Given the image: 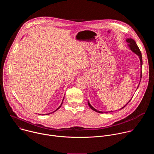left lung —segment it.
Returning <instances> with one entry per match:
<instances>
[{
	"mask_svg": "<svg viewBox=\"0 0 154 154\" xmlns=\"http://www.w3.org/2000/svg\"><path fill=\"white\" fill-rule=\"evenodd\" d=\"M126 41L128 43V46H129V48H130V49L131 50V51H133L134 53H135L137 55H138V57H139V58H140V63H141V68L142 67V64H143V60H142V55H141V51H140V49H139V48L138 47V46H137V43H136V42H135V40H134L133 39H131V38H127V39H126ZM140 77H141H141H142V72L141 71V75H140ZM139 86V85H138ZM131 99L128 101V102L131 100ZM128 102L124 106H123L122 108H121V109H122V108H124L128 103ZM88 105H89V106H90V107L93 109V110H94V111H95V112H97V113H108L107 112H100V111H99V110H97L96 109H95L94 107H93L92 106H91V105L89 103V102H88Z\"/></svg>",
	"mask_w": 154,
	"mask_h": 154,
	"instance_id": "8db88e82",
	"label": "left lung"
}]
</instances>
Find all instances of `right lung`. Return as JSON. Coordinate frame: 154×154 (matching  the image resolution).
Listing matches in <instances>:
<instances>
[{
    "instance_id": "obj_1",
    "label": "right lung",
    "mask_w": 154,
    "mask_h": 154,
    "mask_svg": "<svg viewBox=\"0 0 154 154\" xmlns=\"http://www.w3.org/2000/svg\"><path fill=\"white\" fill-rule=\"evenodd\" d=\"M63 100H64V99H63ZM62 103H63V102H62V103H61V105H60V106H59V107H58V108H57V109H56V110H55V111H54V112H56V111H57V109H59V108H60V106H61V105H62ZM51 113H48V115H49V114H51Z\"/></svg>"
}]
</instances>
